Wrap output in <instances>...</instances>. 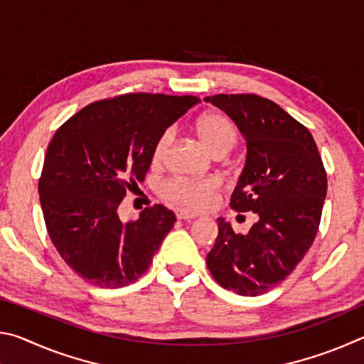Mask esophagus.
I'll return each mask as SVG.
<instances>
[{"label":"esophagus","mask_w":364,"mask_h":364,"mask_svg":"<svg viewBox=\"0 0 364 364\" xmlns=\"http://www.w3.org/2000/svg\"><path fill=\"white\" fill-rule=\"evenodd\" d=\"M176 218L178 220H194V218H197V213H189V212L180 210V212H176Z\"/></svg>","instance_id":"esophagus-1"}]
</instances>
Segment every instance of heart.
<instances>
[{"mask_svg": "<svg viewBox=\"0 0 364 364\" xmlns=\"http://www.w3.org/2000/svg\"><path fill=\"white\" fill-rule=\"evenodd\" d=\"M197 136L210 151L213 156H225L230 152L237 143V130L234 123L221 112H205L199 117L196 123ZM173 138L171 130H165L160 133L156 144L152 149V160L156 164L162 162L168 146ZM220 188V183L212 178L200 181L186 180V178H173L162 184L160 196L170 204L191 208V210H199L205 208L213 202V196Z\"/></svg>", "mask_w": 364, "mask_h": 364, "instance_id": "heart-1", "label": "heart"}]
</instances>
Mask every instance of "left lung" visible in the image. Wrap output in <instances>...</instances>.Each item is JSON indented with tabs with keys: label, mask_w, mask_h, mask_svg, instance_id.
<instances>
[{
	"label": "left lung",
	"mask_w": 364,
	"mask_h": 364,
	"mask_svg": "<svg viewBox=\"0 0 364 364\" xmlns=\"http://www.w3.org/2000/svg\"><path fill=\"white\" fill-rule=\"evenodd\" d=\"M247 143V157L230 205L258 221L236 234L218 218L207 267L221 287L260 295L284 281L315 241L328 178L315 139L278 104L257 95H215Z\"/></svg>",
	"instance_id": "left-lung-1"
}]
</instances>
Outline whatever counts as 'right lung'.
Returning a JSON list of instances; mask_svg holds the SVG:
<instances>
[{"label":"right lung","mask_w":364,"mask_h":364,"mask_svg":"<svg viewBox=\"0 0 364 364\" xmlns=\"http://www.w3.org/2000/svg\"><path fill=\"white\" fill-rule=\"evenodd\" d=\"M199 101L117 96L83 107L54 134L38 183L41 210L54 247L80 278L117 289L149 268L175 213L157 204L125 223L119 205L127 189L144 180L160 133Z\"/></svg>","instance_id":"obj_1"}]
</instances>
